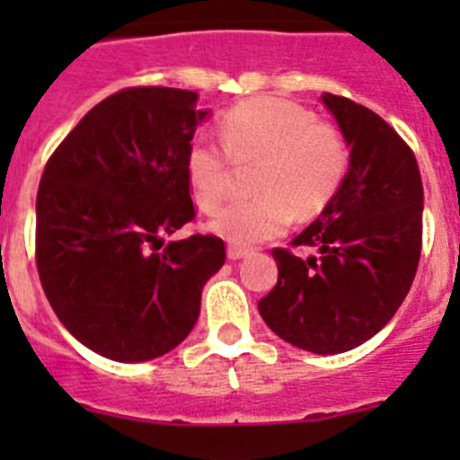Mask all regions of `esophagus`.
Wrapping results in <instances>:
<instances>
[{
	"label": "esophagus",
	"instance_id": "esophagus-1",
	"mask_svg": "<svg viewBox=\"0 0 460 460\" xmlns=\"http://www.w3.org/2000/svg\"><path fill=\"white\" fill-rule=\"evenodd\" d=\"M251 251L249 249H243V246H237V243H230L227 246V258L230 260H239V258H246Z\"/></svg>",
	"mask_w": 460,
	"mask_h": 460
}]
</instances>
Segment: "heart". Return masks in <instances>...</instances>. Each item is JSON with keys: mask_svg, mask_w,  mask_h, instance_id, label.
<instances>
[{"mask_svg": "<svg viewBox=\"0 0 460 460\" xmlns=\"http://www.w3.org/2000/svg\"><path fill=\"white\" fill-rule=\"evenodd\" d=\"M217 142L195 137L184 170L195 205L214 214L226 200L234 165L258 164L253 198L233 202L211 230L237 246L267 242L292 217L313 218L336 198L350 168V149L339 126L318 121L311 110L274 96L242 101L218 117Z\"/></svg>", "mask_w": 460, "mask_h": 460, "instance_id": "obj_1", "label": "heart"}]
</instances>
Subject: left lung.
Wrapping results in <instances>:
<instances>
[{"mask_svg": "<svg viewBox=\"0 0 460 460\" xmlns=\"http://www.w3.org/2000/svg\"><path fill=\"white\" fill-rule=\"evenodd\" d=\"M323 103L350 145V170L318 221L290 242L319 255L271 251L279 280L258 311L288 343L336 355L367 343L403 304L421 255L424 186L412 149L380 115L336 93Z\"/></svg>", "mask_w": 460, "mask_h": 460, "instance_id": "8db88e82", "label": "left lung"}]
</instances>
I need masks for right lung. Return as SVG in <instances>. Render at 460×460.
I'll use <instances>...</instances> for the list:
<instances>
[{"instance_id":"1","label":"right lung","mask_w":460,"mask_h":460,"mask_svg":"<svg viewBox=\"0 0 460 460\" xmlns=\"http://www.w3.org/2000/svg\"><path fill=\"white\" fill-rule=\"evenodd\" d=\"M198 93L126 87L93 105L48 158L36 193V270L57 318L89 350L147 361L181 343L226 243L195 233L184 156Z\"/></svg>"}]
</instances>
